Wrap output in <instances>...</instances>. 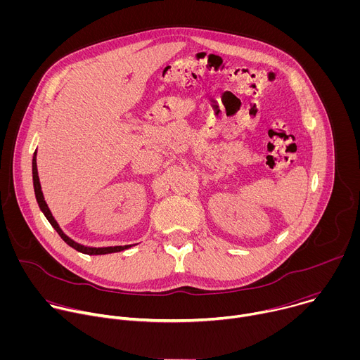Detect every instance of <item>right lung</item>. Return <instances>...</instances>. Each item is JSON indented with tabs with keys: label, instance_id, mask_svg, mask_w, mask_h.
Listing matches in <instances>:
<instances>
[{
	"label": "right lung",
	"instance_id": "obj_1",
	"mask_svg": "<svg viewBox=\"0 0 360 360\" xmlns=\"http://www.w3.org/2000/svg\"><path fill=\"white\" fill-rule=\"evenodd\" d=\"M32 182H34V192H35V198L38 202V207L42 211V214L45 215V218L48 219V222L53 225V228L58 232V235L64 239V242H67L71 248H74L75 250L85 253V255H105V253H114V252H121L124 249H128L134 245H125V246H107V248H92V246H84L81 243H77L75 240H72L70 236H67L63 229L60 228V225L57 224V221L54 219L53 214H51L48 205L44 199L42 191H41V184H39V178H38V169H37V150L34 152V157H32Z\"/></svg>",
	"mask_w": 360,
	"mask_h": 360
}]
</instances>
